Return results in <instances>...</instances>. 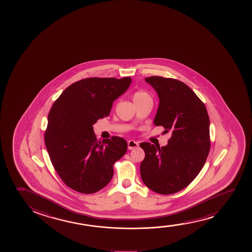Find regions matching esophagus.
Masks as SVG:
<instances>
[{
  "label": "esophagus",
  "instance_id": "1",
  "mask_svg": "<svg viewBox=\"0 0 252 252\" xmlns=\"http://www.w3.org/2000/svg\"><path fill=\"white\" fill-rule=\"evenodd\" d=\"M128 150H132V149L137 148L138 147V142L134 141V140H129L127 142Z\"/></svg>",
  "mask_w": 252,
  "mask_h": 252
}]
</instances>
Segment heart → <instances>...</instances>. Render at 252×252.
<instances>
[{
	"instance_id": "obj_1",
	"label": "heart",
	"mask_w": 252,
	"mask_h": 252,
	"mask_svg": "<svg viewBox=\"0 0 252 252\" xmlns=\"http://www.w3.org/2000/svg\"><path fill=\"white\" fill-rule=\"evenodd\" d=\"M132 99L134 102H138V101H145V100H150L152 101V98L149 93L143 91V90H138L137 92H135L132 95Z\"/></svg>"
}]
</instances>
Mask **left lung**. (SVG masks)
I'll return each mask as SVG.
<instances>
[{
    "label": "left lung",
    "mask_w": 252,
    "mask_h": 252,
    "mask_svg": "<svg viewBox=\"0 0 252 252\" xmlns=\"http://www.w3.org/2000/svg\"><path fill=\"white\" fill-rule=\"evenodd\" d=\"M159 97L154 124L171 137L162 147L141 143L145 159L140 164L142 181L160 194L185 189L198 176L210 151L209 116L203 102L185 83L162 76H150Z\"/></svg>",
    "instance_id": "1"
}]
</instances>
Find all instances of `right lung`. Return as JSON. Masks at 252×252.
Listing matches in <instances>:
<instances>
[{
	"label": "right lung",
	"instance_id": "1",
	"mask_svg": "<svg viewBox=\"0 0 252 252\" xmlns=\"http://www.w3.org/2000/svg\"><path fill=\"white\" fill-rule=\"evenodd\" d=\"M131 77H90L72 83L48 114L45 143L63 182L79 193H94L114 176V162L127 150L124 138L98 141L93 125L110 114L114 100L127 90Z\"/></svg>",
	"mask_w": 252,
	"mask_h": 252
}]
</instances>
